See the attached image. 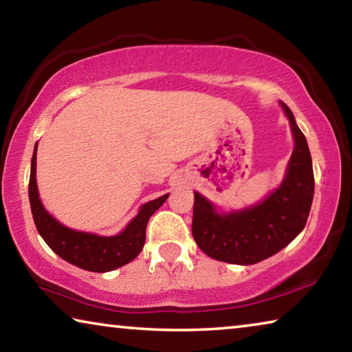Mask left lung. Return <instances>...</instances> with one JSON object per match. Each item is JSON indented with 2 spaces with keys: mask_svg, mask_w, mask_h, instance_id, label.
<instances>
[{
  "mask_svg": "<svg viewBox=\"0 0 352 352\" xmlns=\"http://www.w3.org/2000/svg\"><path fill=\"white\" fill-rule=\"evenodd\" d=\"M281 107L295 140L281 186L258 205L228 214L217 212L211 201L194 192L192 236L212 259L256 264L281 252L305 228L314 199L312 158L294 113L284 102Z\"/></svg>",
  "mask_w": 352,
  "mask_h": 352,
  "instance_id": "1",
  "label": "left lung"
}]
</instances>
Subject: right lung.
I'll list each match as a JSON object with an SVG mask.
<instances>
[{"mask_svg": "<svg viewBox=\"0 0 352 352\" xmlns=\"http://www.w3.org/2000/svg\"><path fill=\"white\" fill-rule=\"evenodd\" d=\"M35 170H37V146L34 148L31 162L29 201H31L32 217L40 236L62 259L88 272H111L133 261L144 247L148 219L169 197V194H164L142 205L140 212L126 226V230L116 236L104 237L71 230L52 217L41 205Z\"/></svg>", "mask_w": 352, "mask_h": 352, "instance_id": "obj_1", "label": "right lung"}]
</instances>
